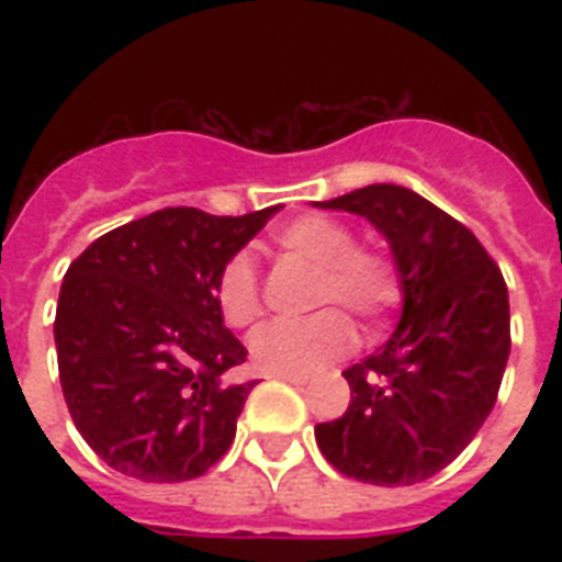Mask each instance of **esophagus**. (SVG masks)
I'll return each instance as SVG.
<instances>
[{
  "label": "esophagus",
  "mask_w": 562,
  "mask_h": 562,
  "mask_svg": "<svg viewBox=\"0 0 562 562\" xmlns=\"http://www.w3.org/2000/svg\"><path fill=\"white\" fill-rule=\"evenodd\" d=\"M277 379H282V382H291V384H306L308 382V375L303 373H273Z\"/></svg>",
  "instance_id": "34e87169"
}]
</instances>
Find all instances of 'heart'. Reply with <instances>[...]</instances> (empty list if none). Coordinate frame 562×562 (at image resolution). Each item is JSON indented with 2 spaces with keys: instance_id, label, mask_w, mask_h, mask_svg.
Here are the masks:
<instances>
[{
  "instance_id": "obj_1",
  "label": "heart",
  "mask_w": 562,
  "mask_h": 562,
  "mask_svg": "<svg viewBox=\"0 0 562 562\" xmlns=\"http://www.w3.org/2000/svg\"><path fill=\"white\" fill-rule=\"evenodd\" d=\"M273 245L291 262L315 271L312 306H329L300 324H268L250 338V359L265 373H308L338 359L356 341L352 321L382 324L402 303L400 265L375 245H356V229L333 215H300L277 229ZM215 306L224 324L245 329L262 315V289L254 262L233 256L215 282Z\"/></svg>"
}]
</instances>
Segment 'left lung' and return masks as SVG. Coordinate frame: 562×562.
I'll return each mask as SVG.
<instances>
[{"instance_id":"8db88e82","label":"left lung","mask_w":562,"mask_h":562,"mask_svg":"<svg viewBox=\"0 0 562 562\" xmlns=\"http://www.w3.org/2000/svg\"><path fill=\"white\" fill-rule=\"evenodd\" d=\"M315 206L364 215L402 273L391 341L344 370L352 400L315 440L347 479L408 487L449 467L496 405L510 356L505 277L461 221L393 183Z\"/></svg>"}]
</instances>
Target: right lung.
<instances>
[{
    "mask_svg": "<svg viewBox=\"0 0 562 562\" xmlns=\"http://www.w3.org/2000/svg\"><path fill=\"white\" fill-rule=\"evenodd\" d=\"M280 206L210 215L166 206L110 229L64 277L57 373L75 428L122 475L198 479L236 437L256 382H229L247 359L215 306L221 268Z\"/></svg>",
    "mask_w": 562,
    "mask_h": 562,
    "instance_id": "right-lung-1",
    "label": "right lung"
}]
</instances>
